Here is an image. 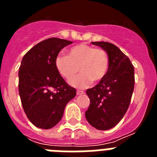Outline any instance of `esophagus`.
Returning a JSON list of instances; mask_svg holds the SVG:
<instances>
[{"label":"esophagus","instance_id":"1","mask_svg":"<svg viewBox=\"0 0 157 157\" xmlns=\"http://www.w3.org/2000/svg\"><path fill=\"white\" fill-rule=\"evenodd\" d=\"M84 94V91L82 90H77V95H82Z\"/></svg>","mask_w":157,"mask_h":157}]
</instances>
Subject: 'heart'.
Masks as SVG:
<instances>
[{"instance_id":"obj_1","label":"heart","mask_w":157,"mask_h":157,"mask_svg":"<svg viewBox=\"0 0 157 157\" xmlns=\"http://www.w3.org/2000/svg\"><path fill=\"white\" fill-rule=\"evenodd\" d=\"M55 66L59 74L67 80L81 70V74L72 78L69 83L76 88H86L93 81L99 82L104 79L109 69V58L103 49L82 43L71 48L67 56H56Z\"/></svg>"}]
</instances>
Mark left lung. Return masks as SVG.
Listing matches in <instances>:
<instances>
[{
  "instance_id": "left-lung-1",
  "label": "left lung",
  "mask_w": 157,
  "mask_h": 157,
  "mask_svg": "<svg viewBox=\"0 0 157 157\" xmlns=\"http://www.w3.org/2000/svg\"><path fill=\"white\" fill-rule=\"evenodd\" d=\"M109 56L106 76L86 90L90 104L86 120L98 130H106L120 123L130 105L134 87V69L130 59L120 48L107 41L91 42Z\"/></svg>"
}]
</instances>
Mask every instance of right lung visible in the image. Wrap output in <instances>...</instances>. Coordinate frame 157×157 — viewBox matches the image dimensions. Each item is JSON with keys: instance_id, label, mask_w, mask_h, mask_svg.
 <instances>
[{"instance_id": "1", "label": "right lung", "mask_w": 157, "mask_h": 157, "mask_svg": "<svg viewBox=\"0 0 157 157\" xmlns=\"http://www.w3.org/2000/svg\"><path fill=\"white\" fill-rule=\"evenodd\" d=\"M72 41L51 37L25 54L19 70V93L23 110L35 127L50 129L63 115L76 90L64 81L55 66L59 51Z\"/></svg>"}]
</instances>
